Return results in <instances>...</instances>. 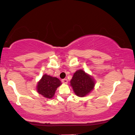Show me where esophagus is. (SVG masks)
<instances>
[{
	"label": "esophagus",
	"instance_id": "1",
	"mask_svg": "<svg viewBox=\"0 0 135 135\" xmlns=\"http://www.w3.org/2000/svg\"><path fill=\"white\" fill-rule=\"evenodd\" d=\"M62 82L64 83H68V80L66 78H64V79L62 80Z\"/></svg>",
	"mask_w": 135,
	"mask_h": 135
}]
</instances>
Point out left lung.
<instances>
[{
  "label": "left lung",
  "instance_id": "1",
  "mask_svg": "<svg viewBox=\"0 0 135 135\" xmlns=\"http://www.w3.org/2000/svg\"><path fill=\"white\" fill-rule=\"evenodd\" d=\"M95 84L94 80L91 76L82 70L76 71L70 81V86L75 95L80 97H83L90 93L94 88Z\"/></svg>",
  "mask_w": 135,
  "mask_h": 135
}]
</instances>
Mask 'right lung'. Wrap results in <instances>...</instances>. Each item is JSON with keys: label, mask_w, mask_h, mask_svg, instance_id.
<instances>
[{"label": "right lung", "mask_w": 135, "mask_h": 135, "mask_svg": "<svg viewBox=\"0 0 135 135\" xmlns=\"http://www.w3.org/2000/svg\"><path fill=\"white\" fill-rule=\"evenodd\" d=\"M62 84L59 78L52 77L47 74L42 76L37 86V92L47 98H52L56 90Z\"/></svg>", "instance_id": "add662e5"}]
</instances>
